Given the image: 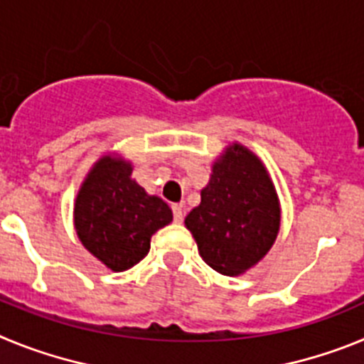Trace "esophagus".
I'll list each match as a JSON object with an SVG mask.
<instances>
[{
    "label": "esophagus",
    "mask_w": 364,
    "mask_h": 364,
    "mask_svg": "<svg viewBox=\"0 0 364 364\" xmlns=\"http://www.w3.org/2000/svg\"><path fill=\"white\" fill-rule=\"evenodd\" d=\"M173 220L178 224L184 220V205L182 204H173Z\"/></svg>",
    "instance_id": "34e87169"
}]
</instances>
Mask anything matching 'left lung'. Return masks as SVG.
Listing matches in <instances>:
<instances>
[{
	"label": "left lung",
	"instance_id": "8db88e82",
	"mask_svg": "<svg viewBox=\"0 0 364 364\" xmlns=\"http://www.w3.org/2000/svg\"><path fill=\"white\" fill-rule=\"evenodd\" d=\"M279 224L272 180L255 154L239 144L215 164L200 204L186 217L205 264L224 275L255 266L277 239Z\"/></svg>",
	"mask_w": 364,
	"mask_h": 364
}]
</instances>
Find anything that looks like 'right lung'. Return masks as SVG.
I'll use <instances>...</instances> for the list:
<instances>
[{
    "mask_svg": "<svg viewBox=\"0 0 364 364\" xmlns=\"http://www.w3.org/2000/svg\"><path fill=\"white\" fill-rule=\"evenodd\" d=\"M131 164L102 159L83 182L74 226L83 246L112 272L133 268L149 253L151 237L173 220L169 205L131 180Z\"/></svg>",
    "mask_w": 364,
    "mask_h": 364,
    "instance_id": "add662e5",
    "label": "right lung"
}]
</instances>
